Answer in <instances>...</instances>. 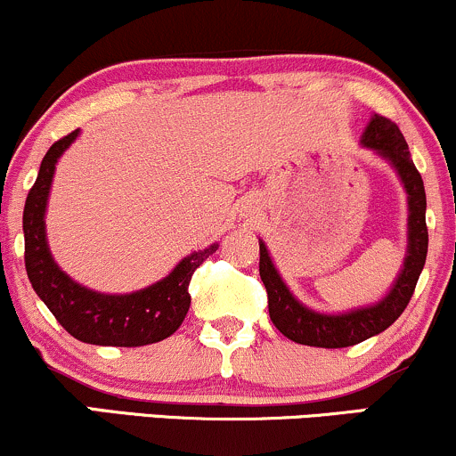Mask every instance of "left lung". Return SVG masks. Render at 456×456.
Returning <instances> with one entry per match:
<instances>
[{
  "mask_svg": "<svg viewBox=\"0 0 456 456\" xmlns=\"http://www.w3.org/2000/svg\"><path fill=\"white\" fill-rule=\"evenodd\" d=\"M362 146L372 148L377 155L390 163L407 191L409 217L405 263H403L401 273H398L390 293L375 305L345 312V314H323V312L305 308L295 299L289 286L280 278L267 252V245L260 241V280L267 289L269 316L286 338L299 342V345L342 349V346H353L386 331L407 308L424 269L428 249L427 193H424L420 172L416 170L411 155H409L405 137L392 120L375 114L362 135Z\"/></svg>",
  "mask_w": 456,
  "mask_h": 456,
  "instance_id": "obj_1",
  "label": "left lung"
}]
</instances>
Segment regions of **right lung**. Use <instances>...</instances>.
<instances>
[{
  "mask_svg": "<svg viewBox=\"0 0 456 456\" xmlns=\"http://www.w3.org/2000/svg\"><path fill=\"white\" fill-rule=\"evenodd\" d=\"M79 135L75 129L55 142L40 163L38 178L29 189L23 208L25 271L36 295L70 336L88 345L144 346L166 340L185 321L191 295L189 282L217 243L183 258L170 275L148 289L129 295H105L70 280L55 265L45 232V211L53 181L55 163Z\"/></svg>",
  "mask_w": 456,
  "mask_h": 456,
  "instance_id": "obj_1",
  "label": "right lung"
}]
</instances>
